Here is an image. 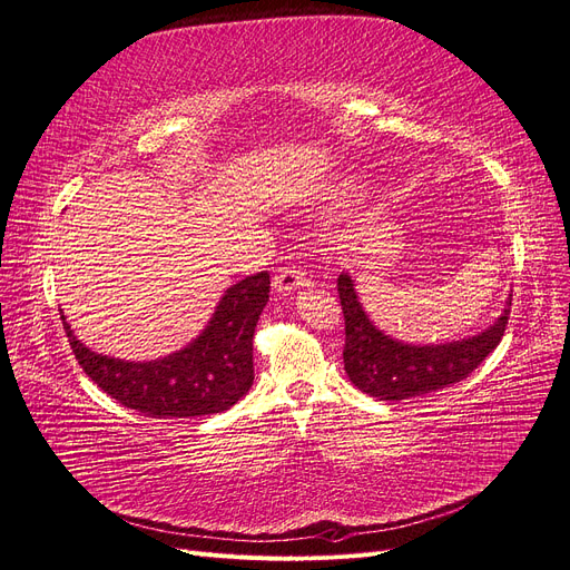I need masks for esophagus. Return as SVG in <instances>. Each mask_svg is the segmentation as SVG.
<instances>
[{"mask_svg": "<svg viewBox=\"0 0 570 570\" xmlns=\"http://www.w3.org/2000/svg\"><path fill=\"white\" fill-rule=\"evenodd\" d=\"M307 284H309V279L301 267H282L272 279V288L277 293H284V296H286V293L305 288Z\"/></svg>", "mask_w": 570, "mask_h": 570, "instance_id": "34e87169", "label": "esophagus"}]
</instances>
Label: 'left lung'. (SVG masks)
Wrapping results in <instances>:
<instances>
[{
    "label": "left lung",
    "instance_id": "8db88e82",
    "mask_svg": "<svg viewBox=\"0 0 570 570\" xmlns=\"http://www.w3.org/2000/svg\"><path fill=\"white\" fill-rule=\"evenodd\" d=\"M338 293L345 314V371L354 387L381 402H402L465 381L502 341L512 307L510 293L500 317L481 333L451 343L413 345L392 338L368 320L347 272L338 277Z\"/></svg>",
    "mask_w": 570,
    "mask_h": 570
}]
</instances>
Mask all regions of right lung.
<instances>
[{
  "mask_svg": "<svg viewBox=\"0 0 570 570\" xmlns=\"http://www.w3.org/2000/svg\"><path fill=\"white\" fill-rule=\"evenodd\" d=\"M269 298V274L232 284L193 343L153 362H126L89 350L62 328L79 366L126 409L150 417H199L235 406L253 385V333Z\"/></svg>",
  "mask_w": 570,
  "mask_h": 570,
  "instance_id": "obj_1",
  "label": "right lung"
}]
</instances>
